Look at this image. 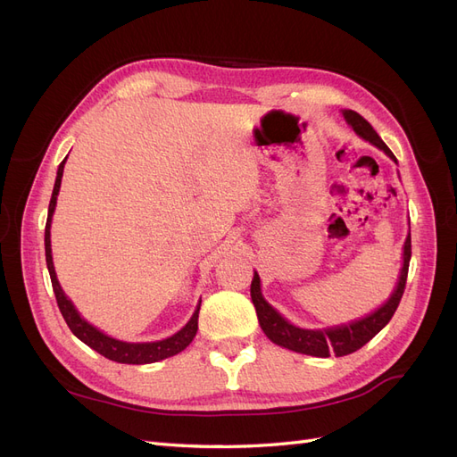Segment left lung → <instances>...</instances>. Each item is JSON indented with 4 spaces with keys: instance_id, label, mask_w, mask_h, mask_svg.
Returning a JSON list of instances; mask_svg holds the SVG:
<instances>
[{
    "instance_id": "obj_1",
    "label": "left lung",
    "mask_w": 457,
    "mask_h": 457,
    "mask_svg": "<svg viewBox=\"0 0 457 457\" xmlns=\"http://www.w3.org/2000/svg\"><path fill=\"white\" fill-rule=\"evenodd\" d=\"M343 116L351 123L353 129L362 137V139L370 141L371 145H376L378 148H381L385 152L386 156H391L396 162L389 146L381 141V137L376 133V129L370 126L368 120H364L361 114L354 112V110H345ZM410 257H411V240L408 234V238L404 242L403 272H400V280H398V286L395 289V294L391 295V299L373 314L362 318V320L353 322V324H345L341 328H329V329H318V331L301 329V328L287 324L284 318L276 312L265 299H262L259 274L255 272L253 280H252V301L255 305L259 324H261L262 331H265V336L272 343L280 345V347H286V349H292L295 353L322 356V358H326L329 354H336V356L351 354L358 349H362L373 336H378L379 331L386 324H389L395 311L398 309L400 299H403L404 289H406Z\"/></svg>"
}]
</instances>
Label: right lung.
Wrapping results in <instances>:
<instances>
[{
  "mask_svg": "<svg viewBox=\"0 0 457 457\" xmlns=\"http://www.w3.org/2000/svg\"><path fill=\"white\" fill-rule=\"evenodd\" d=\"M64 162H66V158L59 165L57 181H54V188H53L51 202H49L47 223H46V261H47L49 276H51L53 292H54V297H57V305L61 309L64 322L68 324V328H71L72 334L78 339L84 341L87 347H91L93 351L106 356L108 361H114V362H120V364H150V362H158V361H163V358L181 353L183 349L188 347L190 341L195 339L196 331H198L200 305H198L196 312L192 314L190 322L181 331H177L175 336H171L168 339H162V341H156V343H123V341H118V339H112V337L101 334L99 329L93 328L91 324H87L84 318L78 314V311L74 309L72 301L62 294V289H61L59 280H57V274H54V267H53L51 232L49 230H51V217H53V212H54V205H57V195H59V188H61Z\"/></svg>",
  "mask_w": 457,
  "mask_h": 457,
  "instance_id": "1",
  "label": "right lung"
}]
</instances>
